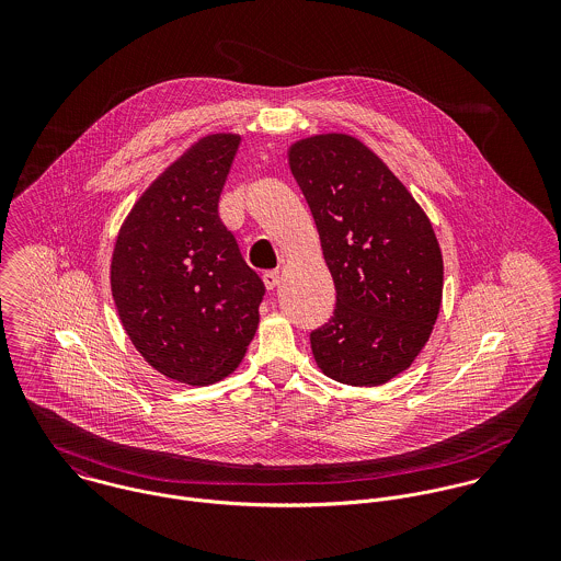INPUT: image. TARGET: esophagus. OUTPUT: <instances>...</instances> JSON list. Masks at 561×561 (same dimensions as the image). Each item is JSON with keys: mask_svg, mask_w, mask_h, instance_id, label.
Here are the masks:
<instances>
[{"mask_svg": "<svg viewBox=\"0 0 561 561\" xmlns=\"http://www.w3.org/2000/svg\"><path fill=\"white\" fill-rule=\"evenodd\" d=\"M263 283H265V287L272 291V289H276V287H278V283H280V274H278L276 270L265 272V274H263Z\"/></svg>", "mask_w": 561, "mask_h": 561, "instance_id": "obj_1", "label": "esophagus"}]
</instances>
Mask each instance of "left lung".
Listing matches in <instances>:
<instances>
[{
  "mask_svg": "<svg viewBox=\"0 0 561 561\" xmlns=\"http://www.w3.org/2000/svg\"><path fill=\"white\" fill-rule=\"evenodd\" d=\"M291 172L320 231L336 289L328 323L311 332L321 371L376 387L416 358L443 298V256L432 225L400 179L352 136L296 142Z\"/></svg>",
  "mask_w": 561,
  "mask_h": 561,
  "instance_id": "1",
  "label": "left lung"
}]
</instances>
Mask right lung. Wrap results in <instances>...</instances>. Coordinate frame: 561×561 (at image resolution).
Segmentation results:
<instances>
[{"label":"right lung","instance_id":"add662e5","mask_svg":"<svg viewBox=\"0 0 561 561\" xmlns=\"http://www.w3.org/2000/svg\"><path fill=\"white\" fill-rule=\"evenodd\" d=\"M240 136L203 138L127 216L112 256V296L136 350L163 376H229L259 323L265 285L218 214Z\"/></svg>","mask_w":561,"mask_h":561}]
</instances>
